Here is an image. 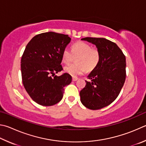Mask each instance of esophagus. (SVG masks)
<instances>
[{"mask_svg": "<svg viewBox=\"0 0 146 146\" xmlns=\"http://www.w3.org/2000/svg\"><path fill=\"white\" fill-rule=\"evenodd\" d=\"M78 80V78L77 77H73L72 78V80L73 81H76Z\"/></svg>", "mask_w": 146, "mask_h": 146, "instance_id": "34e87169", "label": "esophagus"}]
</instances>
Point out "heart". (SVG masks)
<instances>
[{
    "label": "heart",
    "mask_w": 146,
    "mask_h": 146,
    "mask_svg": "<svg viewBox=\"0 0 146 146\" xmlns=\"http://www.w3.org/2000/svg\"><path fill=\"white\" fill-rule=\"evenodd\" d=\"M75 57L76 62L64 68L66 73L74 77L83 74L86 70L91 71L96 68L99 64L101 56L97 48H92L88 43L80 41L71 46V51L66 48L62 54V60L66 64L72 62Z\"/></svg>",
    "instance_id": "heart-1"
}]
</instances>
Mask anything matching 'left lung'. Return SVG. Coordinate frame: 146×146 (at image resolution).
<instances>
[{"instance_id":"1","label":"left lung","mask_w":146,"mask_h":146,"mask_svg":"<svg viewBox=\"0 0 146 146\" xmlns=\"http://www.w3.org/2000/svg\"><path fill=\"white\" fill-rule=\"evenodd\" d=\"M96 45L100 53V60L87 78L84 88L80 91L82 104L91 110L107 107L120 93L126 79L125 55L115 43L105 38H84Z\"/></svg>"}]
</instances>
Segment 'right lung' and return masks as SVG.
Masks as SVG:
<instances>
[{
    "label": "right lung",
    "instance_id": "obj_1",
    "mask_svg": "<svg viewBox=\"0 0 146 146\" xmlns=\"http://www.w3.org/2000/svg\"><path fill=\"white\" fill-rule=\"evenodd\" d=\"M70 41L68 35L48 32L35 36L25 47L21 59L22 82L29 96L39 105L59 103L64 87L72 80L67 73L54 76L63 70L62 54Z\"/></svg>",
    "mask_w": 146,
    "mask_h": 146
}]
</instances>
